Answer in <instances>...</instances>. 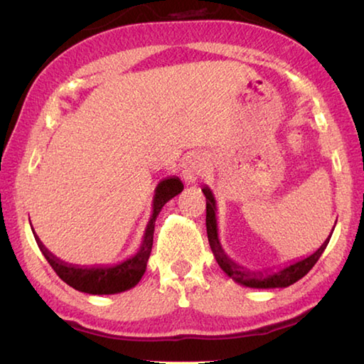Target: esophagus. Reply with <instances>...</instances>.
I'll use <instances>...</instances> for the list:
<instances>
[{"instance_id": "1", "label": "esophagus", "mask_w": 364, "mask_h": 364, "mask_svg": "<svg viewBox=\"0 0 364 364\" xmlns=\"http://www.w3.org/2000/svg\"><path fill=\"white\" fill-rule=\"evenodd\" d=\"M204 170H205V165L200 159L189 157L186 160V164H184L183 178L186 180V183H194L197 180V176H199L200 173H204Z\"/></svg>"}]
</instances>
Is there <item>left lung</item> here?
<instances>
[{
    "instance_id": "1",
    "label": "left lung",
    "mask_w": 364,
    "mask_h": 364,
    "mask_svg": "<svg viewBox=\"0 0 364 364\" xmlns=\"http://www.w3.org/2000/svg\"><path fill=\"white\" fill-rule=\"evenodd\" d=\"M202 193H204L207 199V217H205V225H207V236H208V244H210V249L215 255V260L220 264V268L225 271V273L230 276V278L241 284L244 287H252V289H276V287H289L294 282L304 278V276L310 271L315 263L319 260V257L328 247L329 239L332 232L328 236V239L321 244V247L313 252L311 255L305 258H300V260L289 262V264L282 267L276 271H250L244 268L242 264L232 262L230 257L225 254L223 247H221V242L218 239V223H217V200H215V196L212 189L208 186L202 188ZM337 223V221H336ZM336 228V226H334ZM332 228V231H334Z\"/></svg>"
}]
</instances>
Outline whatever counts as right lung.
I'll list each match as a JSON object with an SVG mask.
<instances>
[{"mask_svg":"<svg viewBox=\"0 0 364 364\" xmlns=\"http://www.w3.org/2000/svg\"><path fill=\"white\" fill-rule=\"evenodd\" d=\"M183 191V183L178 176L164 178L157 184L156 194L152 199V215L149 223L146 226L143 242H141L138 252L127 260L115 264H93V267H80V264H72L60 260L56 255H53L40 237L36 236L33 228L35 241L38 244L41 254L45 255L48 263L51 264L53 269L56 271L58 276L64 282H67L75 291L91 294V295H110L125 292L138 284L143 278L147 260H149L152 241H154V226H156L157 215L162 210V207L167 204L170 199H173Z\"/></svg>","mask_w":364,"mask_h":364,"instance_id":"right-lung-1","label":"right lung"}]
</instances>
